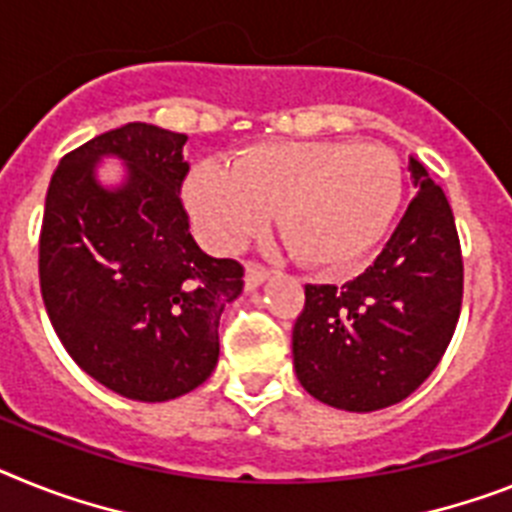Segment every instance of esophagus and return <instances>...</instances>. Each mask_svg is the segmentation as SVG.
Segmentation results:
<instances>
[{
  "instance_id": "esophagus-1",
  "label": "esophagus",
  "mask_w": 512,
  "mask_h": 512,
  "mask_svg": "<svg viewBox=\"0 0 512 512\" xmlns=\"http://www.w3.org/2000/svg\"><path fill=\"white\" fill-rule=\"evenodd\" d=\"M268 276H270V270H265L263 265L247 263V268H244V283H247V289H257V286H260Z\"/></svg>"
}]
</instances>
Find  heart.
<instances>
[{
    "mask_svg": "<svg viewBox=\"0 0 512 512\" xmlns=\"http://www.w3.org/2000/svg\"><path fill=\"white\" fill-rule=\"evenodd\" d=\"M401 192V163L390 150L317 140L252 148L234 169L197 163L184 203L216 249L247 242L278 210L283 239L304 263L343 270L385 236Z\"/></svg>",
    "mask_w": 512,
    "mask_h": 512,
    "instance_id": "obj_1",
    "label": "heart"
}]
</instances>
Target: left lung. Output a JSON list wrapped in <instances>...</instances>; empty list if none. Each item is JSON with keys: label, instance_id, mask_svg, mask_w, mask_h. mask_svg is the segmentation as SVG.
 <instances>
[{"label": "left lung", "instance_id": "left-lung-1", "mask_svg": "<svg viewBox=\"0 0 512 512\" xmlns=\"http://www.w3.org/2000/svg\"><path fill=\"white\" fill-rule=\"evenodd\" d=\"M414 200L362 276L307 283L294 325L296 377L333 409L380 411L440 364L461 315L463 260L445 192L409 156Z\"/></svg>", "mask_w": 512, "mask_h": 512}]
</instances>
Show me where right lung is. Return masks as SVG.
<instances>
[{
    "instance_id": "right-lung-1",
    "label": "right lung",
    "mask_w": 512,
    "mask_h": 512,
    "mask_svg": "<svg viewBox=\"0 0 512 512\" xmlns=\"http://www.w3.org/2000/svg\"><path fill=\"white\" fill-rule=\"evenodd\" d=\"M187 135L130 122L59 161L46 192L38 276L46 312L75 364L130 401L161 403L218 364L223 307L244 289L236 260L205 255L179 190ZM114 157L123 182L103 185Z\"/></svg>"
}]
</instances>
